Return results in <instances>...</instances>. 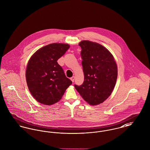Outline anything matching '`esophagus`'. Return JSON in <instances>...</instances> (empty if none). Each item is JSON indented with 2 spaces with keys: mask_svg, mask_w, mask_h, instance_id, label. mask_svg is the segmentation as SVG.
Segmentation results:
<instances>
[{
  "mask_svg": "<svg viewBox=\"0 0 150 150\" xmlns=\"http://www.w3.org/2000/svg\"><path fill=\"white\" fill-rule=\"evenodd\" d=\"M70 79L71 80V81H72V82H74V80H75V76H72V77L70 78Z\"/></svg>",
  "mask_w": 150,
  "mask_h": 150,
  "instance_id": "obj_1",
  "label": "esophagus"
}]
</instances>
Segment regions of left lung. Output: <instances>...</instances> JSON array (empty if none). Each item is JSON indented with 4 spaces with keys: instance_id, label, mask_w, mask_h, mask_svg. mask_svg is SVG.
Here are the masks:
<instances>
[{
    "instance_id": "1",
    "label": "left lung",
    "mask_w": 150,
    "mask_h": 150,
    "mask_svg": "<svg viewBox=\"0 0 150 150\" xmlns=\"http://www.w3.org/2000/svg\"><path fill=\"white\" fill-rule=\"evenodd\" d=\"M84 79L76 90L88 103H103L111 94L117 76V69L112 54L104 47L88 40L79 43Z\"/></svg>"
}]
</instances>
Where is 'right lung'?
<instances>
[{
    "label": "right lung",
    "mask_w": 150,
    "mask_h": 150,
    "mask_svg": "<svg viewBox=\"0 0 150 150\" xmlns=\"http://www.w3.org/2000/svg\"><path fill=\"white\" fill-rule=\"evenodd\" d=\"M69 47L67 44H50L38 50L28 61L26 81L38 102L46 105L58 102L72 84L57 62Z\"/></svg>",
    "instance_id": "add662e5"
}]
</instances>
